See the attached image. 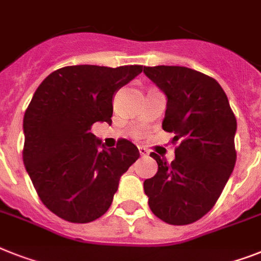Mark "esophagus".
<instances>
[{"label":"esophagus","mask_w":261,"mask_h":261,"mask_svg":"<svg viewBox=\"0 0 261 261\" xmlns=\"http://www.w3.org/2000/svg\"><path fill=\"white\" fill-rule=\"evenodd\" d=\"M139 152H140V154H141V157H146L148 154H149L148 149H146V148H144V146H139Z\"/></svg>","instance_id":"obj_1"}]
</instances>
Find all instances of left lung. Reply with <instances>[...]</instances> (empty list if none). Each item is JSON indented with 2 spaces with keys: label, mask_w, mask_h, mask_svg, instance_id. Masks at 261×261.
Wrapping results in <instances>:
<instances>
[{
  "label": "left lung",
  "mask_w": 261,
  "mask_h": 261,
  "mask_svg": "<svg viewBox=\"0 0 261 261\" xmlns=\"http://www.w3.org/2000/svg\"><path fill=\"white\" fill-rule=\"evenodd\" d=\"M145 76L167 97L163 129L178 143L167 164L144 181L150 211L172 225L195 223L212 210L236 163V117L227 94L212 77L185 66H144Z\"/></svg>",
  "instance_id": "1"
}]
</instances>
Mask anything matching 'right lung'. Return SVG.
Segmentation results:
<instances>
[{
    "mask_svg": "<svg viewBox=\"0 0 261 261\" xmlns=\"http://www.w3.org/2000/svg\"><path fill=\"white\" fill-rule=\"evenodd\" d=\"M141 72V65L65 66L34 92L23 116V164L58 217L84 224L102 216L120 177L140 157L128 140L107 149L89 130L94 122L111 124L116 92Z\"/></svg>",
    "mask_w": 261,
    "mask_h": 261,
    "instance_id": "obj_1",
    "label": "right lung"
}]
</instances>
